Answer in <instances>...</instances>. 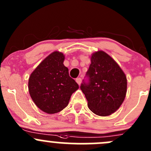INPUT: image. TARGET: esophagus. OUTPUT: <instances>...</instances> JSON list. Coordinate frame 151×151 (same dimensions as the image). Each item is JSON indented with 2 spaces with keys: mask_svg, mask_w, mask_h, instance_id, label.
<instances>
[{
  "mask_svg": "<svg viewBox=\"0 0 151 151\" xmlns=\"http://www.w3.org/2000/svg\"><path fill=\"white\" fill-rule=\"evenodd\" d=\"M76 82H77V84L80 85V84H81L82 79L80 78V77H79V78H77V79H76Z\"/></svg>",
  "mask_w": 151,
  "mask_h": 151,
  "instance_id": "1",
  "label": "esophagus"
}]
</instances>
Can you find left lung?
I'll list each match as a JSON object with an SVG mask.
<instances>
[{
	"instance_id": "left-lung-1",
	"label": "left lung",
	"mask_w": 151,
	"mask_h": 151,
	"mask_svg": "<svg viewBox=\"0 0 151 151\" xmlns=\"http://www.w3.org/2000/svg\"><path fill=\"white\" fill-rule=\"evenodd\" d=\"M87 71L89 83L80 86L88 106L99 116H108L123 104L127 91L126 74L115 60L102 50L91 55Z\"/></svg>"
}]
</instances>
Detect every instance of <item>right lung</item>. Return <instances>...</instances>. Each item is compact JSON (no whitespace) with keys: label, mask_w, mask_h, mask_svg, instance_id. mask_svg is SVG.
Listing matches in <instances>:
<instances>
[{"label":"right lung","mask_w":151,"mask_h":151,"mask_svg":"<svg viewBox=\"0 0 151 151\" xmlns=\"http://www.w3.org/2000/svg\"><path fill=\"white\" fill-rule=\"evenodd\" d=\"M65 55L55 51L45 58L31 73L28 91L35 104L43 112L55 114L63 110L79 85L69 77L64 66Z\"/></svg>","instance_id":"1"}]
</instances>
